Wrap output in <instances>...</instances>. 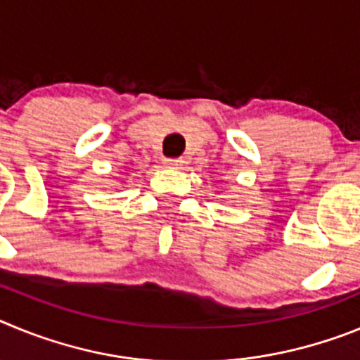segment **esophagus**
<instances>
[{
    "label": "esophagus",
    "instance_id": "1",
    "mask_svg": "<svg viewBox=\"0 0 360 360\" xmlns=\"http://www.w3.org/2000/svg\"><path fill=\"white\" fill-rule=\"evenodd\" d=\"M182 158H164L165 167H173V169H178L182 165Z\"/></svg>",
    "mask_w": 360,
    "mask_h": 360
}]
</instances>
